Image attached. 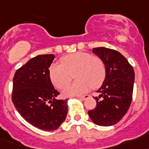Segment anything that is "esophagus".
<instances>
[{"label": "esophagus", "mask_w": 149, "mask_h": 149, "mask_svg": "<svg viewBox=\"0 0 149 149\" xmlns=\"http://www.w3.org/2000/svg\"><path fill=\"white\" fill-rule=\"evenodd\" d=\"M89 97H90L89 95L86 94V95H84V96H79V98L81 100H86V99H87V98H89Z\"/></svg>", "instance_id": "obj_1"}]
</instances>
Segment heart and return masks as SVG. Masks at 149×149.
<instances>
[{"label":"heart","instance_id":"1","mask_svg":"<svg viewBox=\"0 0 149 149\" xmlns=\"http://www.w3.org/2000/svg\"><path fill=\"white\" fill-rule=\"evenodd\" d=\"M61 64L53 63L49 74L55 87L62 89L70 82L73 74L77 79L63 91L64 96L71 97L85 94L91 87H98L106 77V66L98 57L86 52H75L64 56Z\"/></svg>","mask_w":149,"mask_h":149}]
</instances>
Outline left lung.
I'll return each instance as SVG.
<instances>
[{
  "instance_id": "1",
  "label": "left lung",
  "mask_w": 149,
  "mask_h": 149,
  "mask_svg": "<svg viewBox=\"0 0 149 149\" xmlns=\"http://www.w3.org/2000/svg\"><path fill=\"white\" fill-rule=\"evenodd\" d=\"M93 53L106 66V78L94 99L97 106L88 111L91 120L100 126H111L123 118L132 102L135 74L120 52L106 47H95Z\"/></svg>"
}]
</instances>
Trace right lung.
Instances as JSON below:
<instances>
[{"label": "right lung", "instance_id": "add662e5", "mask_svg": "<svg viewBox=\"0 0 149 149\" xmlns=\"http://www.w3.org/2000/svg\"><path fill=\"white\" fill-rule=\"evenodd\" d=\"M55 55H40L16 71L12 100L19 113L31 125L44 131L56 130L67 117V99H57L59 93L50 79L49 67Z\"/></svg>", "mask_w": 149, "mask_h": 149}]
</instances>
